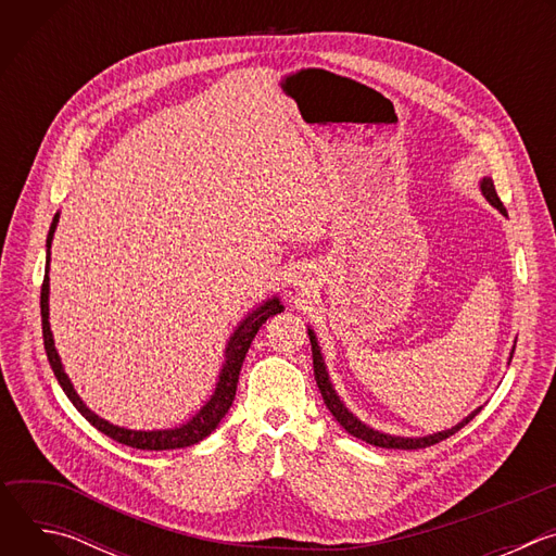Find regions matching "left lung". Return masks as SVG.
<instances>
[{"instance_id": "8db88e82", "label": "left lung", "mask_w": 556, "mask_h": 556, "mask_svg": "<svg viewBox=\"0 0 556 556\" xmlns=\"http://www.w3.org/2000/svg\"><path fill=\"white\" fill-rule=\"evenodd\" d=\"M480 189H482V195L502 213V215H508L502 200L497 198V191H495V185H493V178H482L480 180ZM307 337H309V343H312V365H314V378H316V384H319V391L324 395V403L326 407L330 409V414L337 418V422L354 438L358 440H365L367 444H374V446H380V448H425V446H431V444H438L442 440H446L448 435L457 433L464 425H468L475 416H478L482 412V407H478L475 412H470L462 422H457L455 427L451 429H444V431H438V433H431V435H422V438H405V435H391V433H382V431H376L371 429L369 425H365L363 420H358L345 405L343 401L339 399V393L330 380V374H328V367H326V361H324V354H321V348H319V341H316V334L314 330L307 328ZM513 352L515 348L510 350V358H513ZM508 358V363H510Z\"/></svg>"}]
</instances>
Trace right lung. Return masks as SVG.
<instances>
[{"label": "right lung", "mask_w": 556, "mask_h": 556, "mask_svg": "<svg viewBox=\"0 0 556 556\" xmlns=\"http://www.w3.org/2000/svg\"><path fill=\"white\" fill-rule=\"evenodd\" d=\"M59 224V213L52 217L50 224V232L46 240V275H43V286H41V328H43V345H46V354L50 361V367L59 380V384L63 387L65 395L70 399V403L78 409L92 427H97L101 433H105L108 438L127 444L131 448H142V451H167V448H185L191 444H198L200 440H204L206 435H211V431H215V427L222 422V418L228 414L232 401H235V391H237V380H240V369L242 363L247 358V352L255 339V334L260 332V328L270 319L273 314L281 312L283 305L279 301V296L266 299L260 307H255L253 312L247 314V319L240 321V326L235 328V332L230 334L226 350H224V363L215 382V391L211 399L206 401L204 407H200V412L189 418L185 425L174 427V429H153V431H134V429H125L118 425H112L108 420H103L101 416H97L84 401L81 395L76 393L74 384L70 382L63 363L59 358V352L54 348V339H52V330H50V247H52V237Z\"/></svg>", "instance_id": "add662e5"}]
</instances>
